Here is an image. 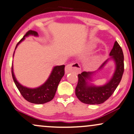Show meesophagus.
I'll return each mask as SVG.
<instances>
[{
	"instance_id": "1",
	"label": "esophagus",
	"mask_w": 134,
	"mask_h": 134,
	"mask_svg": "<svg viewBox=\"0 0 134 134\" xmlns=\"http://www.w3.org/2000/svg\"><path fill=\"white\" fill-rule=\"evenodd\" d=\"M80 65L78 63H74V62L67 64L65 66V73L75 72L77 74H79V73L80 72Z\"/></svg>"
}]
</instances>
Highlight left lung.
<instances>
[{
	"mask_svg": "<svg viewBox=\"0 0 134 134\" xmlns=\"http://www.w3.org/2000/svg\"><path fill=\"white\" fill-rule=\"evenodd\" d=\"M109 55L110 59L114 60L116 70L107 83L99 87L90 83L88 81H91V77L96 72H83L78 75L79 81L75 88V94L82 103L88 104H101L112 95L119 85L124 70V64L122 50L117 41H115ZM108 60L103 62L98 70L102 69Z\"/></svg>",
	"mask_w": 134,
	"mask_h": 134,
	"instance_id": "left-lung-1",
	"label": "left lung"
}]
</instances>
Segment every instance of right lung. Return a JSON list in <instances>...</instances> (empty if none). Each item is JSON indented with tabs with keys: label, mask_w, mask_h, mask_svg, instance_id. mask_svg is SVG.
I'll return each mask as SVG.
<instances>
[{
	"label": "right lung",
	"mask_w": 134,
	"mask_h": 134,
	"mask_svg": "<svg viewBox=\"0 0 134 134\" xmlns=\"http://www.w3.org/2000/svg\"><path fill=\"white\" fill-rule=\"evenodd\" d=\"M30 35L38 36V34L35 31H32V30L28 31L25 34L23 38L17 43L15 47V49L18 45L25 40V37L30 36ZM64 67H65L64 65L55 66L54 67L49 77L47 80L46 82L41 86L36 88H29L21 85L16 80L15 77L13 70V65L12 67V78L15 85L17 87L22 96L26 101H29L30 103H34V104H44V103L51 101L54 97L59 82L64 75V73H65Z\"/></svg>",
	"instance_id": "add662e5"
}]
</instances>
